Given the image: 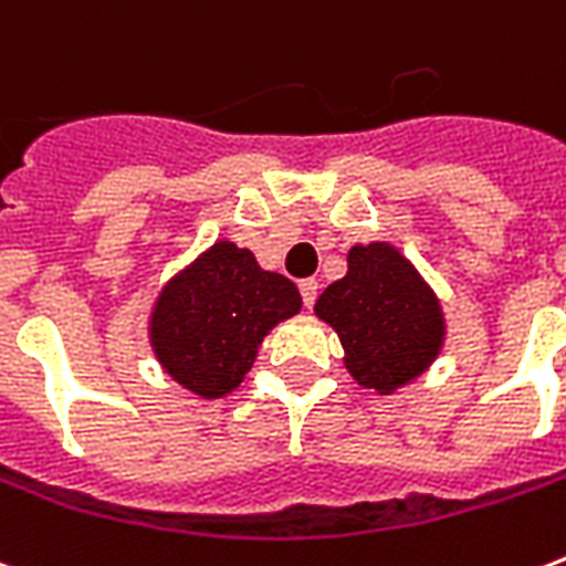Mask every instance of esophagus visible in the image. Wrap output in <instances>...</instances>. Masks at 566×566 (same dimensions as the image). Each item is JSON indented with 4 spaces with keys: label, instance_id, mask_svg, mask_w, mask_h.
Listing matches in <instances>:
<instances>
[{
    "label": "esophagus",
    "instance_id": "1",
    "mask_svg": "<svg viewBox=\"0 0 566 566\" xmlns=\"http://www.w3.org/2000/svg\"><path fill=\"white\" fill-rule=\"evenodd\" d=\"M300 293H302V302H305V305L312 308L314 300H317V282H314V279H302Z\"/></svg>",
    "mask_w": 566,
    "mask_h": 566
}]
</instances>
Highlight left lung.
Masks as SVG:
<instances>
[{"label": "left lung", "instance_id": "1", "mask_svg": "<svg viewBox=\"0 0 566 566\" xmlns=\"http://www.w3.org/2000/svg\"><path fill=\"white\" fill-rule=\"evenodd\" d=\"M314 312L338 332L353 379L379 395L424 374L446 340L437 293L388 243L353 245L347 275L321 293Z\"/></svg>", "mask_w": 566, "mask_h": 566}]
</instances>
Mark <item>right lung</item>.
<instances>
[{
  "label": "right lung",
  "mask_w": 566,
  "mask_h": 566,
  "mask_svg": "<svg viewBox=\"0 0 566 566\" xmlns=\"http://www.w3.org/2000/svg\"><path fill=\"white\" fill-rule=\"evenodd\" d=\"M300 308L291 279L266 273L249 249L222 240L163 287L150 347L180 386L222 398L243 382L266 332Z\"/></svg>",
  "instance_id": "1"
}]
</instances>
